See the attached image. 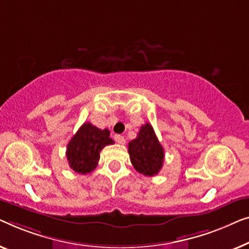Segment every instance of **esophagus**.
Here are the masks:
<instances>
[{
	"mask_svg": "<svg viewBox=\"0 0 249 249\" xmlns=\"http://www.w3.org/2000/svg\"><path fill=\"white\" fill-rule=\"evenodd\" d=\"M114 139H115V141L118 143V144H124V143H125V138H124V136L120 135V134L115 135Z\"/></svg>",
	"mask_w": 249,
	"mask_h": 249,
	"instance_id": "esophagus-1",
	"label": "esophagus"
}]
</instances>
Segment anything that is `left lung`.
Returning <instances> with one entry per match:
<instances>
[{"label":"left lung","mask_w":249,"mask_h":249,"mask_svg":"<svg viewBox=\"0 0 249 249\" xmlns=\"http://www.w3.org/2000/svg\"><path fill=\"white\" fill-rule=\"evenodd\" d=\"M129 159L135 170L144 176H155L163 164L164 151L152 125L141 126L136 139L128 143Z\"/></svg>","instance_id":"left-lung-1"}]
</instances>
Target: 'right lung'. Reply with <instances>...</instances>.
I'll use <instances>...</instances> for the list:
<instances>
[{
	"label": "right lung",
	"instance_id": "1",
	"mask_svg": "<svg viewBox=\"0 0 249 249\" xmlns=\"http://www.w3.org/2000/svg\"><path fill=\"white\" fill-rule=\"evenodd\" d=\"M107 128L100 129L89 122L83 124L69 142L66 157L70 167L78 174H89L97 167L100 151L106 145L114 144Z\"/></svg>",
	"mask_w": 249,
	"mask_h": 249
}]
</instances>
